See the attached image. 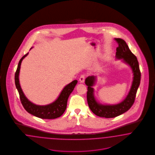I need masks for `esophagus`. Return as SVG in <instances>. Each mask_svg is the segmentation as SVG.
<instances>
[{"label":"esophagus","instance_id":"34e87169","mask_svg":"<svg viewBox=\"0 0 155 155\" xmlns=\"http://www.w3.org/2000/svg\"><path fill=\"white\" fill-rule=\"evenodd\" d=\"M84 80H85V75H81V76L80 77V82L81 83H84Z\"/></svg>","mask_w":155,"mask_h":155}]
</instances>
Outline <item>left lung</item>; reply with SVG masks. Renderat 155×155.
I'll list each match as a JSON object with an SVG mask.
<instances>
[{
	"instance_id": "obj_1",
	"label": "left lung",
	"mask_w": 155,
	"mask_h": 155,
	"mask_svg": "<svg viewBox=\"0 0 155 155\" xmlns=\"http://www.w3.org/2000/svg\"><path fill=\"white\" fill-rule=\"evenodd\" d=\"M118 43L117 48L116 58L122 59L131 68L133 73V81L131 89L126 98L122 102L117 104L107 105L98 103L95 98L93 86L96 81V77L89 76L85 80V84L87 86V101L89 108L96 115L100 117L111 118L115 117L126 113L131 107L135 102L136 92L140 85L141 73L139 62L136 57L131 52L127 43L122 38H115Z\"/></svg>"
}]
</instances>
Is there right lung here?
I'll return each instance as SVG.
<instances>
[{"instance_id": "add662e5", "label": "right lung", "mask_w": 155, "mask_h": 155, "mask_svg": "<svg viewBox=\"0 0 155 155\" xmlns=\"http://www.w3.org/2000/svg\"><path fill=\"white\" fill-rule=\"evenodd\" d=\"M31 49H32V48ZM28 54V53H27L20 59L15 74V85L16 89L18 90L20 99L24 108L28 113L41 119H52L61 117L65 111L68 99L77 84V80L72 81L69 84L65 86L59 97L52 103L44 106H40L32 103L25 96L19 83V75L21 63Z\"/></svg>"}]
</instances>
